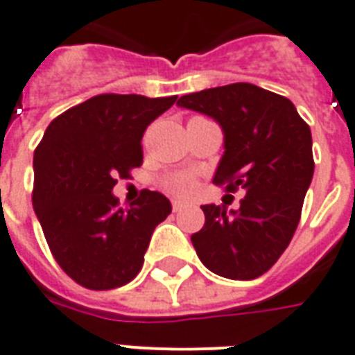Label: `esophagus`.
<instances>
[{
	"label": "esophagus",
	"mask_w": 355,
	"mask_h": 355,
	"mask_svg": "<svg viewBox=\"0 0 355 355\" xmlns=\"http://www.w3.org/2000/svg\"><path fill=\"white\" fill-rule=\"evenodd\" d=\"M171 207H173V212H180V210H182V202L171 201Z\"/></svg>",
	"instance_id": "34e87169"
}]
</instances>
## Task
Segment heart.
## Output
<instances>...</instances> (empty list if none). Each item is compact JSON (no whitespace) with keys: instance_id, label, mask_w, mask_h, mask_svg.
Returning a JSON list of instances; mask_svg holds the SVG:
<instances>
[{"instance_id":"1","label":"heart","mask_w":355,"mask_h":355,"mask_svg":"<svg viewBox=\"0 0 355 355\" xmlns=\"http://www.w3.org/2000/svg\"><path fill=\"white\" fill-rule=\"evenodd\" d=\"M164 188L173 196H188V193H191V189L196 188V177L186 171L173 173V175L164 178Z\"/></svg>"}]
</instances>
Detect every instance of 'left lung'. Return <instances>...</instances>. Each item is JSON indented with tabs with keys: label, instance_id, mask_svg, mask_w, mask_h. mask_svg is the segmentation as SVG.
Wrapping results in <instances>:
<instances>
[{
	"label": "left lung",
	"instance_id": "obj_1",
	"mask_svg": "<svg viewBox=\"0 0 355 355\" xmlns=\"http://www.w3.org/2000/svg\"><path fill=\"white\" fill-rule=\"evenodd\" d=\"M180 107L212 117L225 153L214 184L245 191L238 210L205 205L191 243L205 266L227 279H255L288 248L315 173L309 124L291 100L253 83L184 94Z\"/></svg>",
	"mask_w": 355,
	"mask_h": 355
}]
</instances>
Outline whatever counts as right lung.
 <instances>
[{
	"label": "right lung",
	"mask_w": 355,
	"mask_h": 355,
	"mask_svg": "<svg viewBox=\"0 0 355 355\" xmlns=\"http://www.w3.org/2000/svg\"><path fill=\"white\" fill-rule=\"evenodd\" d=\"M175 102L177 96L98 94L53 119L35 148V214L53 259L78 285L112 291L139 274L171 202L143 189L121 208L112 189L141 166L145 130Z\"/></svg>",
	"instance_id": "1"
}]
</instances>
